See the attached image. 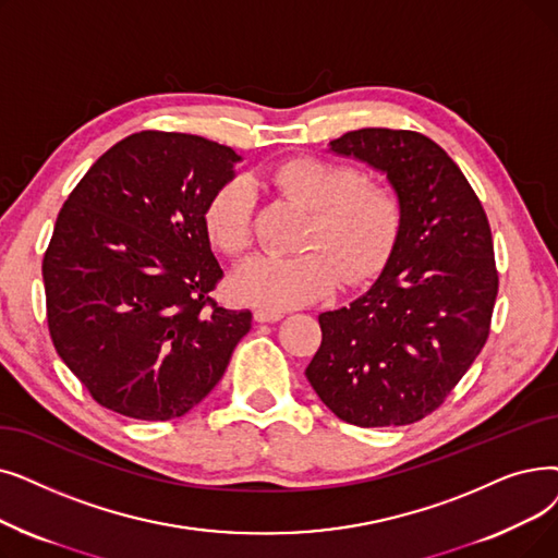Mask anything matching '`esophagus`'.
I'll list each match as a JSON object with an SVG mask.
<instances>
[{"mask_svg": "<svg viewBox=\"0 0 558 558\" xmlns=\"http://www.w3.org/2000/svg\"><path fill=\"white\" fill-rule=\"evenodd\" d=\"M253 317H255V322H259V324H274V322H280V319H282V312H278V310H264V307H257Z\"/></svg>", "mask_w": 558, "mask_h": 558, "instance_id": "1", "label": "esophagus"}]
</instances>
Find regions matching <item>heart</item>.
Listing matches in <instances>:
<instances>
[{
  "label": "heart",
  "mask_w": 558,
  "mask_h": 558,
  "mask_svg": "<svg viewBox=\"0 0 558 558\" xmlns=\"http://www.w3.org/2000/svg\"><path fill=\"white\" fill-rule=\"evenodd\" d=\"M284 198L310 209L299 255H257L239 264L232 292L271 310L307 305L344 280L355 287L380 274L401 228V203L390 184L365 180L357 168L319 157H294L269 173ZM255 191L234 178L211 193L203 223L211 244L241 255L253 241Z\"/></svg>",
  "instance_id": "heart-1"
}]
</instances>
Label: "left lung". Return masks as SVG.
Masks as SVG:
<instances>
[{
	"mask_svg": "<svg viewBox=\"0 0 558 558\" xmlns=\"http://www.w3.org/2000/svg\"><path fill=\"white\" fill-rule=\"evenodd\" d=\"M390 180L401 228L378 280L319 314L305 376L349 424L405 426L440 408L490 335L499 276L488 216L463 171L420 132L365 128L330 141Z\"/></svg>",
	"mask_w": 558,
	"mask_h": 558,
	"instance_id": "1",
	"label": "left lung"
}]
</instances>
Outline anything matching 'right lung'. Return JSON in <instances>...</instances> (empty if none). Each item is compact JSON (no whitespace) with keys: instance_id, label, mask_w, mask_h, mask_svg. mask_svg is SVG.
I'll return each mask as SVG.
<instances>
[{"instance_id":"right-lung-1","label":"right lung","mask_w":558,"mask_h":558,"mask_svg":"<svg viewBox=\"0 0 558 558\" xmlns=\"http://www.w3.org/2000/svg\"><path fill=\"white\" fill-rule=\"evenodd\" d=\"M239 159L203 136L138 132L95 161L59 211L43 257L47 326L68 369L118 415L182 417L251 330V310L209 296L223 269L203 223Z\"/></svg>"}]
</instances>
